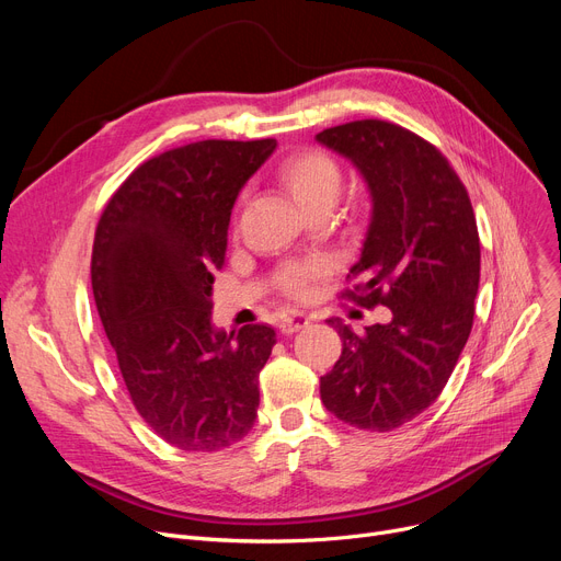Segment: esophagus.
Segmentation results:
<instances>
[{"mask_svg": "<svg viewBox=\"0 0 561 561\" xmlns=\"http://www.w3.org/2000/svg\"><path fill=\"white\" fill-rule=\"evenodd\" d=\"M309 325V316L300 313V311H286L282 318H279V330L284 334H293V332H300Z\"/></svg>", "mask_w": 561, "mask_h": 561, "instance_id": "1", "label": "esophagus"}]
</instances>
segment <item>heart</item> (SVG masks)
I'll use <instances>...</instances> for the list:
<instances>
[{
	"mask_svg": "<svg viewBox=\"0 0 561 561\" xmlns=\"http://www.w3.org/2000/svg\"><path fill=\"white\" fill-rule=\"evenodd\" d=\"M277 180L282 188L311 216L318 211H330L343 191V170L339 161L318 147H307V150L288 154L277 168ZM328 275L330 261L316 256L284 265L277 275V284L284 296L307 300L313 293V284Z\"/></svg>",
	"mask_w": 561,
	"mask_h": 561,
	"instance_id": "obj_1",
	"label": "heart"
}]
</instances>
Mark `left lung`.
<instances>
[{
    "label": "left lung",
    "instance_id": "obj_1",
    "mask_svg": "<svg viewBox=\"0 0 561 561\" xmlns=\"http://www.w3.org/2000/svg\"><path fill=\"white\" fill-rule=\"evenodd\" d=\"M316 138L355 163L373 195L362 259L341 298L391 309V322L364 334L336 325L343 350L320 377V400L352 427L391 432L440 396L473 330L480 284L473 204L438 147L396 123L368 117Z\"/></svg>",
    "mask_w": 561,
    "mask_h": 561
}]
</instances>
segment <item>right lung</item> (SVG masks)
<instances>
[{
  "mask_svg": "<svg viewBox=\"0 0 561 561\" xmlns=\"http://www.w3.org/2000/svg\"><path fill=\"white\" fill-rule=\"evenodd\" d=\"M275 138L197 140L142 161L100 216L91 282L140 419L165 444L214 453L254 425L275 330L211 328L233 202Z\"/></svg>",
  "mask_w": 561,
  "mask_h": 561,
  "instance_id": "right-lung-1",
  "label": "right lung"
}]
</instances>
